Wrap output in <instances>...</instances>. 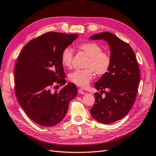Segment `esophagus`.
Returning a JSON list of instances; mask_svg holds the SVG:
<instances>
[{
	"mask_svg": "<svg viewBox=\"0 0 156 156\" xmlns=\"http://www.w3.org/2000/svg\"><path fill=\"white\" fill-rule=\"evenodd\" d=\"M78 92H79V94H86V92H84V91H83V90L82 88L78 89Z\"/></svg>",
	"mask_w": 156,
	"mask_h": 156,
	"instance_id": "1",
	"label": "esophagus"
}]
</instances>
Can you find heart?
Masks as SVG:
<instances>
[{"mask_svg": "<svg viewBox=\"0 0 156 156\" xmlns=\"http://www.w3.org/2000/svg\"><path fill=\"white\" fill-rule=\"evenodd\" d=\"M78 49L83 51L88 59L84 65L86 69H79L69 75L71 82L81 87H87L94 77V72L99 76L105 75L109 70L112 59L111 55L103 51L101 47L94 42H84L78 45ZM73 52L69 48H66L61 53V62L64 67L72 66Z\"/></svg>", "mask_w": 156, "mask_h": 156, "instance_id": "obj_1", "label": "heart"}]
</instances>
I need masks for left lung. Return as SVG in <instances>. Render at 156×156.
Returning <instances> with one entry per match:
<instances>
[{"label": "left lung", "mask_w": 156, "mask_h": 156, "mask_svg": "<svg viewBox=\"0 0 156 156\" xmlns=\"http://www.w3.org/2000/svg\"><path fill=\"white\" fill-rule=\"evenodd\" d=\"M104 40L110 46L112 63L108 72L94 84L101 94H94L95 103L90 109L92 116L102 124H111L126 116L133 106L140 79V71L133 50L130 45L111 32L90 37ZM107 89L108 91H105Z\"/></svg>", "instance_id": "8db88e82"}]
</instances>
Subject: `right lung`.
<instances>
[{
  "label": "right lung",
  "instance_id": "right-lung-1",
  "mask_svg": "<svg viewBox=\"0 0 156 156\" xmlns=\"http://www.w3.org/2000/svg\"><path fill=\"white\" fill-rule=\"evenodd\" d=\"M77 34L47 32L30 41L21 51L15 67V92L23 109L31 120L43 126L62 120L69 103L77 94L75 84L60 90L54 84L66 83L60 56L77 38Z\"/></svg>",
  "mask_w": 156,
  "mask_h": 156
}]
</instances>
